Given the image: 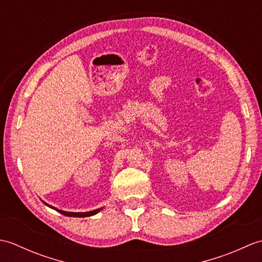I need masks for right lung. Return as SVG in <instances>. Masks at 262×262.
Here are the masks:
<instances>
[{"label":"right lung","mask_w":262,"mask_h":262,"mask_svg":"<svg viewBox=\"0 0 262 262\" xmlns=\"http://www.w3.org/2000/svg\"><path fill=\"white\" fill-rule=\"evenodd\" d=\"M43 204H46V203H43ZM46 205H47V204H46ZM47 206H49V205H47ZM49 207L55 209V210H57L58 213H60V214H63V215H65V216H71V217H86V216H92V215H96L97 213H99V211L102 209V208H98V209H94V210H91V211H85V213H71V211H64V210L56 209L55 207H52V206H49Z\"/></svg>","instance_id":"right-lung-1"}]
</instances>
